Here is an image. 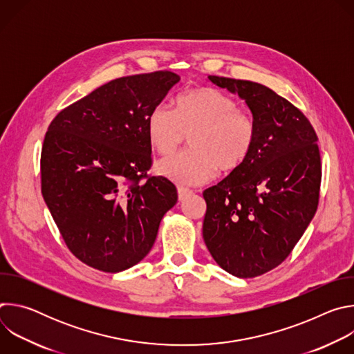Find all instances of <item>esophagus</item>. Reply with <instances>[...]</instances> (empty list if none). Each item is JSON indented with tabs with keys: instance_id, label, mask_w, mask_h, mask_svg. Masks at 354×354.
Listing matches in <instances>:
<instances>
[{
	"instance_id": "esophagus-1",
	"label": "esophagus",
	"mask_w": 354,
	"mask_h": 354,
	"mask_svg": "<svg viewBox=\"0 0 354 354\" xmlns=\"http://www.w3.org/2000/svg\"><path fill=\"white\" fill-rule=\"evenodd\" d=\"M190 194H192V190L185 189V187H178V198H179V201H183Z\"/></svg>"
}]
</instances>
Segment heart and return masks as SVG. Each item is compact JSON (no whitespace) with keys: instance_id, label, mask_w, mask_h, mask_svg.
<instances>
[{"instance_id":"b5f03b06","label":"heart","mask_w":354,"mask_h":354,"mask_svg":"<svg viewBox=\"0 0 354 354\" xmlns=\"http://www.w3.org/2000/svg\"><path fill=\"white\" fill-rule=\"evenodd\" d=\"M236 100L214 88L192 89L176 99V109L157 105L147 118L148 141L168 156L192 136V149L158 161V175L185 186L212 180L218 169L236 171L255 144V124L238 111Z\"/></svg>"}]
</instances>
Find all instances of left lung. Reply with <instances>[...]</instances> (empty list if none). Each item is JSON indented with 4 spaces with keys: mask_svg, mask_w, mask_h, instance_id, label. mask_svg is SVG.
Here are the masks:
<instances>
[{
    "mask_svg": "<svg viewBox=\"0 0 354 354\" xmlns=\"http://www.w3.org/2000/svg\"><path fill=\"white\" fill-rule=\"evenodd\" d=\"M209 81L245 100L255 144L236 171L203 192V239L225 272L257 277L290 255L315 216L318 137L308 119L270 88L216 75Z\"/></svg>",
    "mask_w": 354,
    "mask_h": 354,
    "instance_id": "obj_1",
    "label": "left lung"
}]
</instances>
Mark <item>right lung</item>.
I'll use <instances>...</instances> for the list:
<instances>
[{"mask_svg": "<svg viewBox=\"0 0 354 354\" xmlns=\"http://www.w3.org/2000/svg\"><path fill=\"white\" fill-rule=\"evenodd\" d=\"M179 80L169 71L113 80L48 126L41 194L68 249L93 269L118 273L142 261L176 205L174 183L147 178V118Z\"/></svg>", "mask_w": 354, "mask_h": 354, "instance_id": "add662e5", "label": "right lung"}]
</instances>
